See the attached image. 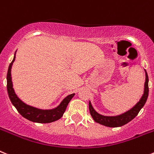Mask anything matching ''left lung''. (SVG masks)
Here are the masks:
<instances>
[{"label": "left lung", "instance_id": "1", "mask_svg": "<svg viewBox=\"0 0 154 154\" xmlns=\"http://www.w3.org/2000/svg\"><path fill=\"white\" fill-rule=\"evenodd\" d=\"M148 81H149L148 75L146 72V82H145L143 96H142L140 100L138 102V103L135 106L130 110H129L128 112H125V113L122 114L120 116H104L99 115L98 112H96L94 110V109L92 108L91 103L89 102V108L92 117L93 118V119L96 121V123L104 125L106 126H109V127H119V126H122L130 122L132 119H134L138 115L139 112L140 111L141 109L143 108V106L146 103L148 95H149Z\"/></svg>", "mask_w": 154, "mask_h": 154}]
</instances>
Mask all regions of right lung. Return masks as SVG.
<instances>
[{"mask_svg":"<svg viewBox=\"0 0 154 154\" xmlns=\"http://www.w3.org/2000/svg\"><path fill=\"white\" fill-rule=\"evenodd\" d=\"M14 60H15V55L14 57L13 61L11 62L10 65L8 67V74H7V89H8V93L11 102L14 106V107L17 109V112L21 114L23 117L31 121V122H35V123H48L60 119L63 116L68 104H69L71 99H72L73 96H75V94H71L66 98H65L63 101L61 103V104L54 109L42 110L28 106L18 99V97L14 91L13 85H12L11 69L12 64L14 62Z\"/></svg>","mask_w":154,"mask_h":154,"instance_id":"right-lung-1","label":"right lung"}]
</instances>
